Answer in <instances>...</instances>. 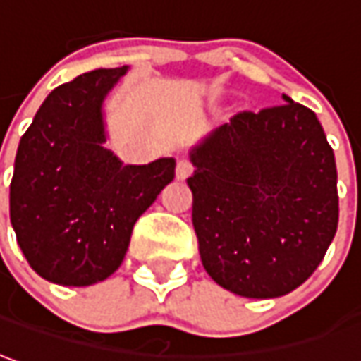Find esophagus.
Returning <instances> with one entry per match:
<instances>
[{
    "mask_svg": "<svg viewBox=\"0 0 361 361\" xmlns=\"http://www.w3.org/2000/svg\"><path fill=\"white\" fill-rule=\"evenodd\" d=\"M192 171H195V165L188 159H178V163H176V178L178 180L188 178V176L192 175Z\"/></svg>",
    "mask_w": 361,
    "mask_h": 361,
    "instance_id": "esophagus-1",
    "label": "esophagus"
}]
</instances>
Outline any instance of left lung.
I'll list each match as a JSON object with an SVG mask.
<instances>
[{"instance_id": "obj_1", "label": "left lung", "mask_w": 361, "mask_h": 361, "mask_svg": "<svg viewBox=\"0 0 361 361\" xmlns=\"http://www.w3.org/2000/svg\"><path fill=\"white\" fill-rule=\"evenodd\" d=\"M285 104L235 114L192 149V226L208 275L250 299L309 279L338 228L334 151L317 114Z\"/></svg>"}]
</instances>
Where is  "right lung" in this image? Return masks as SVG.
Instances as JSON below:
<instances>
[{"instance_id":"add662e5","label":"right lung","mask_w":361,"mask_h":361,"mask_svg":"<svg viewBox=\"0 0 361 361\" xmlns=\"http://www.w3.org/2000/svg\"><path fill=\"white\" fill-rule=\"evenodd\" d=\"M123 74L98 68L54 88L19 141L11 226L29 265L56 285L108 279L137 218L175 178V159L123 165L102 147V102Z\"/></svg>"}]
</instances>
